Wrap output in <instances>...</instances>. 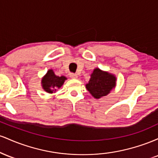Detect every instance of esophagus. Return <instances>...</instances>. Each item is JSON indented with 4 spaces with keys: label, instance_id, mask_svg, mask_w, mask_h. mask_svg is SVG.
<instances>
[{
    "label": "esophagus",
    "instance_id": "esophagus-1",
    "mask_svg": "<svg viewBox=\"0 0 158 158\" xmlns=\"http://www.w3.org/2000/svg\"><path fill=\"white\" fill-rule=\"evenodd\" d=\"M70 77L72 78V79H77L78 76H77V74L71 73H70Z\"/></svg>",
    "mask_w": 158,
    "mask_h": 158
}]
</instances>
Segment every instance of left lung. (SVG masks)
Segmentation results:
<instances>
[{"label":"left lung","instance_id":"left-lung-1","mask_svg":"<svg viewBox=\"0 0 158 158\" xmlns=\"http://www.w3.org/2000/svg\"><path fill=\"white\" fill-rule=\"evenodd\" d=\"M116 85V77L111 74L94 69L86 88L96 99L106 96Z\"/></svg>","mask_w":158,"mask_h":158}]
</instances>
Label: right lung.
Masks as SVG:
<instances>
[{
	"instance_id": "add662e5",
	"label": "right lung",
	"mask_w": 158,
	"mask_h": 158,
	"mask_svg": "<svg viewBox=\"0 0 158 158\" xmlns=\"http://www.w3.org/2000/svg\"><path fill=\"white\" fill-rule=\"evenodd\" d=\"M65 79H67L65 77H57L52 70H50L41 80V84L45 91L52 94L56 91L57 88H61Z\"/></svg>"
}]
</instances>
